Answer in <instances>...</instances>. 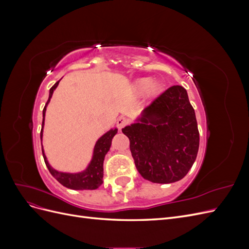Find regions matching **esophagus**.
Listing matches in <instances>:
<instances>
[{
  "label": "esophagus",
  "mask_w": 249,
  "mask_h": 249,
  "mask_svg": "<svg viewBox=\"0 0 249 249\" xmlns=\"http://www.w3.org/2000/svg\"><path fill=\"white\" fill-rule=\"evenodd\" d=\"M127 123H129V120H127L125 117L122 116V117H119V118L117 119L116 125H117V127H118L119 130H122L123 127H124V126L127 124Z\"/></svg>",
  "instance_id": "obj_1"
}]
</instances>
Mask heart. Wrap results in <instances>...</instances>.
Instances as JSON below:
<instances>
[{
  "label": "heart",
  "instance_id": "1",
  "mask_svg": "<svg viewBox=\"0 0 249 249\" xmlns=\"http://www.w3.org/2000/svg\"><path fill=\"white\" fill-rule=\"evenodd\" d=\"M162 84L158 80H150L149 78H140L134 82L133 90L136 94L146 92L148 96H156L162 91Z\"/></svg>",
  "mask_w": 249,
  "mask_h": 249
}]
</instances>
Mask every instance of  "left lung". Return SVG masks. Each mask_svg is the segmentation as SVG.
Returning a JSON list of instances; mask_svg holds the SVG:
<instances>
[{
  "label": "left lung",
  "mask_w": 249,
  "mask_h": 249,
  "mask_svg": "<svg viewBox=\"0 0 249 249\" xmlns=\"http://www.w3.org/2000/svg\"><path fill=\"white\" fill-rule=\"evenodd\" d=\"M142 178L158 184L182 179L196 159L199 133L195 112L182 86H171L123 129Z\"/></svg>",
  "instance_id": "1"
}]
</instances>
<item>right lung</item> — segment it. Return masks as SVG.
I'll return each instance as SVG.
<instances>
[{
    "mask_svg": "<svg viewBox=\"0 0 249 249\" xmlns=\"http://www.w3.org/2000/svg\"><path fill=\"white\" fill-rule=\"evenodd\" d=\"M60 80L58 82H56L54 86L50 89L49 100L42 111L43 119H42V127H41V132H40L41 141H42V129L44 125V116H46L47 106L50 103L53 92H54V90L57 88ZM116 133H117L116 127L115 129H111L106 134H104L103 136L96 141L95 145H94V149H93L92 159L88 164L87 168L85 170H83L81 172H77V173L61 172V171H58V170L53 168L48 162V159H47L46 155H44L43 147L41 144L43 159H44V162H46V165H47L49 171L51 172V175L54 177L60 184L63 185L66 188H69V189H72V190H94V189H97V188H99L103 184V177H104L103 164H104L105 156H106V154L109 152L112 139L115 136Z\"/></svg>",
    "mask_w": 249,
    "mask_h": 249,
    "instance_id": "1",
    "label": "right lung"
}]
</instances>
